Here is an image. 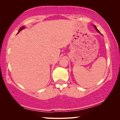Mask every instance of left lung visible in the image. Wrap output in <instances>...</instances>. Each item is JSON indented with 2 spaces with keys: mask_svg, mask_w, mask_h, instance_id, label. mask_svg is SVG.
<instances>
[{
  "mask_svg": "<svg viewBox=\"0 0 120 120\" xmlns=\"http://www.w3.org/2000/svg\"><path fill=\"white\" fill-rule=\"evenodd\" d=\"M93 26H94V27L95 28V29H96V30H97V32H99V33H101V32H99V30H98V29L97 28L96 26H94V25H93ZM101 34V35H102V34Z\"/></svg>",
  "mask_w": 120,
  "mask_h": 120,
  "instance_id": "8db88e82",
  "label": "left lung"
}]
</instances>
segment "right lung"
Here are the masks:
<instances>
[{"instance_id": "add662e5", "label": "right lung", "mask_w": 120, "mask_h": 120, "mask_svg": "<svg viewBox=\"0 0 120 120\" xmlns=\"http://www.w3.org/2000/svg\"><path fill=\"white\" fill-rule=\"evenodd\" d=\"M24 28H25V27H24V26H22V27H21L20 28H19V32H17V34H19V32H20V31L23 30V29H24Z\"/></svg>"}]
</instances>
